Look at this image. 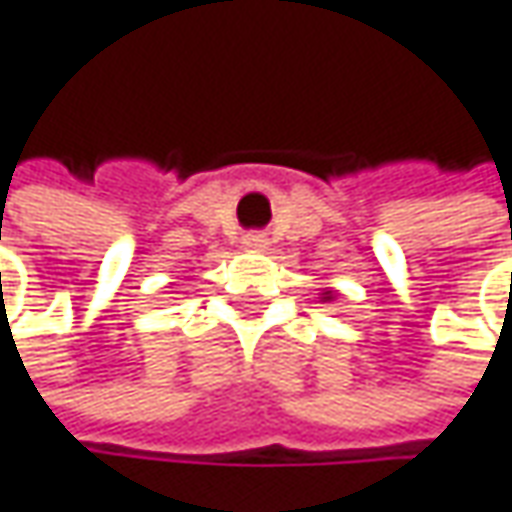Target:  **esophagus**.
<instances>
[{
	"mask_svg": "<svg viewBox=\"0 0 512 512\" xmlns=\"http://www.w3.org/2000/svg\"><path fill=\"white\" fill-rule=\"evenodd\" d=\"M243 249L246 252H263L266 249V237L263 234H246L243 237Z\"/></svg>",
	"mask_w": 512,
	"mask_h": 512,
	"instance_id": "34e87169",
	"label": "esophagus"
}]
</instances>
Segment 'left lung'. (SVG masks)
I'll use <instances>...</instances> for the list:
<instances>
[{
  "label": "left lung",
  "instance_id": "1",
  "mask_svg": "<svg viewBox=\"0 0 512 512\" xmlns=\"http://www.w3.org/2000/svg\"><path fill=\"white\" fill-rule=\"evenodd\" d=\"M333 298H336V292H333V289H324V292H321V301H324V304H327V301H333Z\"/></svg>",
  "mask_w": 512,
  "mask_h": 512
}]
</instances>
